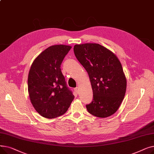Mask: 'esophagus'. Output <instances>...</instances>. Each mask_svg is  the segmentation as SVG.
Segmentation results:
<instances>
[{
	"label": "esophagus",
	"instance_id": "obj_1",
	"mask_svg": "<svg viewBox=\"0 0 154 154\" xmlns=\"http://www.w3.org/2000/svg\"><path fill=\"white\" fill-rule=\"evenodd\" d=\"M74 91L75 92V93H77V94L79 93V88L78 87H76L74 88Z\"/></svg>",
	"mask_w": 154,
	"mask_h": 154
}]
</instances>
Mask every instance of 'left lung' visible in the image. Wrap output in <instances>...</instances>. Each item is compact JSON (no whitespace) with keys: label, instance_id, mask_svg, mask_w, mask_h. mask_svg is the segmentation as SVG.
Instances as JSON below:
<instances>
[{"label":"left lung","instance_id":"left-lung-1","mask_svg":"<svg viewBox=\"0 0 154 154\" xmlns=\"http://www.w3.org/2000/svg\"><path fill=\"white\" fill-rule=\"evenodd\" d=\"M74 52L91 80L93 100L86 105L88 112L100 118L115 114L127 87L126 78L117 56L99 44H77Z\"/></svg>","mask_w":154,"mask_h":154}]
</instances>
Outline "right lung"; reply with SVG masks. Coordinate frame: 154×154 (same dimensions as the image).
Segmentation results:
<instances>
[{
    "label": "right lung",
    "mask_w": 154,
    "mask_h": 154,
    "mask_svg": "<svg viewBox=\"0 0 154 154\" xmlns=\"http://www.w3.org/2000/svg\"><path fill=\"white\" fill-rule=\"evenodd\" d=\"M71 48L66 45L48 47L30 67L28 76L30 100L35 110L45 118L54 119L64 114L74 99L60 69Z\"/></svg>",
    "instance_id": "add662e5"
}]
</instances>
